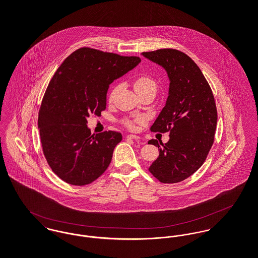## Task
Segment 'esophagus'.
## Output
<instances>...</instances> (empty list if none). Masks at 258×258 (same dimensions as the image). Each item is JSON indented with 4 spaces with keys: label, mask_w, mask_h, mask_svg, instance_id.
Returning <instances> with one entry per match:
<instances>
[{
    "label": "esophagus",
    "mask_w": 258,
    "mask_h": 258,
    "mask_svg": "<svg viewBox=\"0 0 258 258\" xmlns=\"http://www.w3.org/2000/svg\"><path fill=\"white\" fill-rule=\"evenodd\" d=\"M126 138H128V139H136V140L140 139V137L138 135H135V134H128L126 136Z\"/></svg>",
    "instance_id": "esophagus-1"
}]
</instances>
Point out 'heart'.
<instances>
[{
	"label": "heart",
	"instance_id": "b5f03b06",
	"mask_svg": "<svg viewBox=\"0 0 258 258\" xmlns=\"http://www.w3.org/2000/svg\"><path fill=\"white\" fill-rule=\"evenodd\" d=\"M134 87H135V90H136L137 92L143 91V90H148V89H151V90L156 91V90H157V83H156V81H155L152 77H150V76H148V75H142V76H139V77H137V78L135 79ZM114 93H115V89L111 92L110 99L113 97ZM143 120H144V119H143L142 117H139V118H136V119H135L136 122H142ZM124 124H125L128 128H133V126H134V121H132V120H125V121H124Z\"/></svg>",
	"mask_w": 258,
	"mask_h": 258
}]
</instances>
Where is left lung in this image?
Segmentation results:
<instances>
[{
	"label": "left lung",
	"instance_id": "1",
	"mask_svg": "<svg viewBox=\"0 0 258 258\" xmlns=\"http://www.w3.org/2000/svg\"><path fill=\"white\" fill-rule=\"evenodd\" d=\"M168 74L169 96L165 107L151 126L153 132H170L163 144L152 139L159 157L149 168L164 184L184 181L198 171L213 146L218 112L213 91L196 62L185 53L163 48L142 52Z\"/></svg>",
	"mask_w": 258,
	"mask_h": 258
}]
</instances>
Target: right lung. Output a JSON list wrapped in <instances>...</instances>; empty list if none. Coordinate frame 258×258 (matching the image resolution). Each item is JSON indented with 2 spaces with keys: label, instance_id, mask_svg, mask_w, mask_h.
<instances>
[{
  "label": "right lung",
  "instance_id": "right-lung-1",
  "mask_svg": "<svg viewBox=\"0 0 258 258\" xmlns=\"http://www.w3.org/2000/svg\"><path fill=\"white\" fill-rule=\"evenodd\" d=\"M140 61L138 56L81 47L52 76L42 98L37 126L47 164L66 183L90 184L108 168L122 135L115 131L91 135L87 118L105 110L109 84Z\"/></svg>",
  "mask_w": 258,
  "mask_h": 258
}]
</instances>
